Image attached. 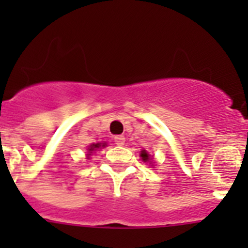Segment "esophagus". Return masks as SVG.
I'll return each instance as SVG.
<instances>
[{
    "instance_id": "esophagus-1",
    "label": "esophagus",
    "mask_w": 248,
    "mask_h": 248,
    "mask_svg": "<svg viewBox=\"0 0 248 248\" xmlns=\"http://www.w3.org/2000/svg\"><path fill=\"white\" fill-rule=\"evenodd\" d=\"M114 141H115V144L119 146L124 145V143H125V138L123 137V135H117V137L114 138Z\"/></svg>"
}]
</instances>
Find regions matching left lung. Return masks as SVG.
<instances>
[{
  "mask_svg": "<svg viewBox=\"0 0 248 248\" xmlns=\"http://www.w3.org/2000/svg\"><path fill=\"white\" fill-rule=\"evenodd\" d=\"M140 156H141V159H143L144 163H146V161H151L150 155L148 154V151H146V150H141V151H140Z\"/></svg>",
  "mask_w": 248,
  "mask_h": 248,
  "instance_id": "obj_1",
  "label": "left lung"
}]
</instances>
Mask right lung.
<instances>
[{
	"label": "right lung",
	"instance_id": "right-lung-1",
	"mask_svg": "<svg viewBox=\"0 0 248 248\" xmlns=\"http://www.w3.org/2000/svg\"><path fill=\"white\" fill-rule=\"evenodd\" d=\"M107 145L105 143H97V144H92L91 146L88 148V155H91V153H93L94 150H97V149L99 148H104V146Z\"/></svg>",
	"mask_w": 248,
	"mask_h": 248
}]
</instances>
